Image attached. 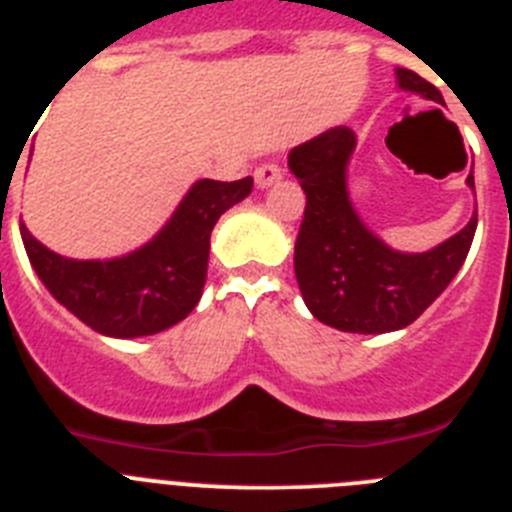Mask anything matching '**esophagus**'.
Listing matches in <instances>:
<instances>
[{
  "label": "esophagus",
  "mask_w": 512,
  "mask_h": 512,
  "mask_svg": "<svg viewBox=\"0 0 512 512\" xmlns=\"http://www.w3.org/2000/svg\"><path fill=\"white\" fill-rule=\"evenodd\" d=\"M284 169L277 164V161H266V164H261L259 169L253 171V179H256V184L259 187H269V184H274L277 179H282Z\"/></svg>",
  "instance_id": "esophagus-1"
}]
</instances>
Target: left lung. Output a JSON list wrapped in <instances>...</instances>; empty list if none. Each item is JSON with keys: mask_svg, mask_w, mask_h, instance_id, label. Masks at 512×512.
<instances>
[{"mask_svg": "<svg viewBox=\"0 0 512 512\" xmlns=\"http://www.w3.org/2000/svg\"><path fill=\"white\" fill-rule=\"evenodd\" d=\"M402 89L443 102L441 92L410 69H397ZM354 130L333 128L289 151V169L307 205L295 243L302 300L320 323L346 333L400 330L449 287L472 246L477 215L428 253H397L366 228L348 202L346 164ZM474 189V176H467Z\"/></svg>", "mask_w": 512, "mask_h": 512, "instance_id": "left-lung-1", "label": "left lung"}]
</instances>
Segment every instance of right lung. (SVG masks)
Wrapping results in <instances>:
<instances>
[{
  "instance_id": "add662e5",
  "label": "right lung",
  "mask_w": 512,
  "mask_h": 512,
  "mask_svg": "<svg viewBox=\"0 0 512 512\" xmlns=\"http://www.w3.org/2000/svg\"><path fill=\"white\" fill-rule=\"evenodd\" d=\"M251 189V176L238 182L202 179L189 189L166 228L122 259H63L20 223L22 243L40 282L81 323L115 338L153 336L187 318L200 302L212 228Z\"/></svg>"
}]
</instances>
